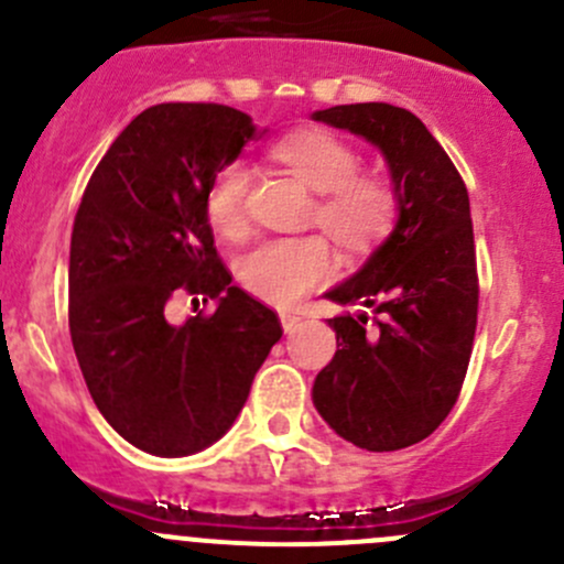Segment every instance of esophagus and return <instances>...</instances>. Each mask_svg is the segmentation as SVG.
<instances>
[{"label":"esophagus","instance_id":"1","mask_svg":"<svg viewBox=\"0 0 564 564\" xmlns=\"http://www.w3.org/2000/svg\"><path fill=\"white\" fill-rule=\"evenodd\" d=\"M281 324H283V333H294V329L300 327V314H292V311H283Z\"/></svg>","mask_w":564,"mask_h":564}]
</instances>
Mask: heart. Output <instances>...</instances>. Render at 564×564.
<instances>
[{
  "label": "heart",
  "mask_w": 564,
  "mask_h": 564,
  "mask_svg": "<svg viewBox=\"0 0 564 564\" xmlns=\"http://www.w3.org/2000/svg\"><path fill=\"white\" fill-rule=\"evenodd\" d=\"M272 158L318 193L314 224L351 253H362L390 235L398 218V193L382 176L360 174V155L327 130L292 133L272 147ZM253 169L229 161L209 180L204 213L224 237L248 226ZM335 256L322 237H278L250 248L240 259L246 289L264 303L294 305L335 275Z\"/></svg>",
  "instance_id": "1"
}]
</instances>
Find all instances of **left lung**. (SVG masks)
Listing matches in <instances>:
<instances>
[{"mask_svg": "<svg viewBox=\"0 0 564 564\" xmlns=\"http://www.w3.org/2000/svg\"><path fill=\"white\" fill-rule=\"evenodd\" d=\"M316 122L371 141L398 193V218L366 264L329 289L338 305L371 308L327 318L335 357L318 371L314 406L351 445L373 453L417 445L451 414L477 327L469 193L440 141L406 108L333 106Z\"/></svg>", "mask_w": 564, "mask_h": 564, "instance_id": "1", "label": "left lung"}]
</instances>
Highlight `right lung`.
Returning <instances> with one entry per match:
<instances>
[{
  "label": "right lung",
  "mask_w": 564,
  "mask_h": 564,
  "mask_svg": "<svg viewBox=\"0 0 564 564\" xmlns=\"http://www.w3.org/2000/svg\"><path fill=\"white\" fill-rule=\"evenodd\" d=\"M264 133L231 106H152L108 147L78 204L73 349L108 425L152 456L218 442L283 335L275 311L231 286L204 213L215 172ZM180 293L219 308L172 325L165 308Z\"/></svg>",
  "instance_id": "add662e5"
}]
</instances>
